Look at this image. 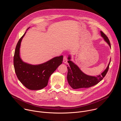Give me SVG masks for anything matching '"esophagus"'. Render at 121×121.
I'll return each instance as SVG.
<instances>
[{
	"label": "esophagus",
	"mask_w": 121,
	"mask_h": 121,
	"mask_svg": "<svg viewBox=\"0 0 121 121\" xmlns=\"http://www.w3.org/2000/svg\"><path fill=\"white\" fill-rule=\"evenodd\" d=\"M63 62L64 63H67V58L66 56H64L63 58Z\"/></svg>",
	"instance_id": "esophagus-1"
}]
</instances>
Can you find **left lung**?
<instances>
[{
  "label": "left lung",
  "mask_w": 121,
  "mask_h": 121,
  "mask_svg": "<svg viewBox=\"0 0 121 121\" xmlns=\"http://www.w3.org/2000/svg\"><path fill=\"white\" fill-rule=\"evenodd\" d=\"M100 32L101 37L111 47V43L108 38L102 31H100ZM68 59L67 62L69 65L68 66L67 65V80L69 85L73 89L88 88L97 84L106 75L111 62L110 60L106 69L101 74L97 76H91L84 73L77 65L70 60L71 56L70 55H69Z\"/></svg>",
  "instance_id": "8db88e82"
}]
</instances>
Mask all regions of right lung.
Listing matches in <instances>:
<instances>
[{
  "label": "right lung",
  "mask_w": 121,
  "mask_h": 121,
  "mask_svg": "<svg viewBox=\"0 0 121 121\" xmlns=\"http://www.w3.org/2000/svg\"><path fill=\"white\" fill-rule=\"evenodd\" d=\"M26 33V31L16 47L13 61L15 71L17 78L26 88L30 90H40L47 85L51 75L62 64L63 56L55 57L44 63L36 65L23 62L20 57V49Z\"/></svg>",
  "instance_id": "obj_1"
}]
</instances>
